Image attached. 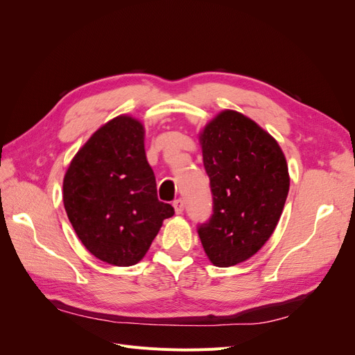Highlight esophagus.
<instances>
[{
	"instance_id": "obj_1",
	"label": "esophagus",
	"mask_w": 355,
	"mask_h": 355,
	"mask_svg": "<svg viewBox=\"0 0 355 355\" xmlns=\"http://www.w3.org/2000/svg\"><path fill=\"white\" fill-rule=\"evenodd\" d=\"M173 207H175V211H176V214H182V211H184V201L182 200H175L173 201Z\"/></svg>"
}]
</instances>
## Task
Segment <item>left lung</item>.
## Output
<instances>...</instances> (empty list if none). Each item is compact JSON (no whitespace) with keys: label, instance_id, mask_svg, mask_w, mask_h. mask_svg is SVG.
I'll use <instances>...</instances> for the list:
<instances>
[{"label":"left lung","instance_id":"1","mask_svg":"<svg viewBox=\"0 0 355 355\" xmlns=\"http://www.w3.org/2000/svg\"><path fill=\"white\" fill-rule=\"evenodd\" d=\"M210 179L213 214L198 235L214 266L239 265L270 240L284 209L290 178L275 139L241 112L225 110L198 135Z\"/></svg>","mask_w":355,"mask_h":355}]
</instances>
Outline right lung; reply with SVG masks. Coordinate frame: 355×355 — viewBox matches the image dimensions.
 Here are the masks:
<instances>
[{
	"mask_svg": "<svg viewBox=\"0 0 355 355\" xmlns=\"http://www.w3.org/2000/svg\"><path fill=\"white\" fill-rule=\"evenodd\" d=\"M63 206L85 249L102 262L144 259L175 209L157 197L141 121L118 115L90 136L63 178Z\"/></svg>",
	"mask_w": 355,
	"mask_h": 355,
	"instance_id": "add662e5",
	"label": "right lung"
}]
</instances>
